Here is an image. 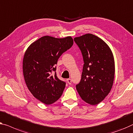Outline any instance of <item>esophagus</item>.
Here are the masks:
<instances>
[{"label":"esophagus","mask_w":133,"mask_h":133,"mask_svg":"<svg viewBox=\"0 0 133 133\" xmlns=\"http://www.w3.org/2000/svg\"><path fill=\"white\" fill-rule=\"evenodd\" d=\"M67 82H68L69 84H72V80H71L70 79H67Z\"/></svg>","instance_id":"1"}]
</instances>
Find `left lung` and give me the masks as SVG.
Returning a JSON list of instances; mask_svg holds the SVG:
<instances>
[{
	"label": "left lung",
	"instance_id": "8db88e82",
	"mask_svg": "<svg viewBox=\"0 0 133 133\" xmlns=\"http://www.w3.org/2000/svg\"><path fill=\"white\" fill-rule=\"evenodd\" d=\"M74 41L80 49L84 63L76 90L84 102L97 104L110 92L114 83L112 52L102 39L90 33L75 37Z\"/></svg>",
	"mask_w": 133,
	"mask_h": 133
}]
</instances>
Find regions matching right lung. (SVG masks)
Returning <instances> with one entry per match:
<instances>
[{
    "label": "right lung",
    "mask_w": 133,
    "mask_h": 133,
    "mask_svg": "<svg viewBox=\"0 0 133 133\" xmlns=\"http://www.w3.org/2000/svg\"><path fill=\"white\" fill-rule=\"evenodd\" d=\"M73 44L70 36L58 39L45 36L25 51L23 62L25 84L33 96L43 103H54L62 95L66 82L57 77L55 64Z\"/></svg>",
    "instance_id": "right-lung-1"
}]
</instances>
